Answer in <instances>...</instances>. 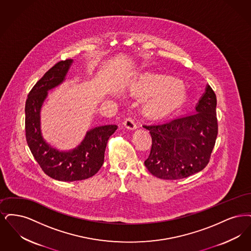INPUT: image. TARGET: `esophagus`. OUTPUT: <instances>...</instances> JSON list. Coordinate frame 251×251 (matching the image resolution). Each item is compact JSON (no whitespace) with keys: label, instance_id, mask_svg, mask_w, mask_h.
<instances>
[{"label":"esophagus","instance_id":"obj_1","mask_svg":"<svg viewBox=\"0 0 251 251\" xmlns=\"http://www.w3.org/2000/svg\"><path fill=\"white\" fill-rule=\"evenodd\" d=\"M124 126L126 128L129 129V130H134L136 129L138 126H137V124L134 119L132 118H126L125 122H124Z\"/></svg>","mask_w":251,"mask_h":251}]
</instances>
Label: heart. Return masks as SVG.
Here are the masks:
<instances>
[{"instance_id": "heart-1", "label": "heart", "mask_w": 251, "mask_h": 251, "mask_svg": "<svg viewBox=\"0 0 251 251\" xmlns=\"http://www.w3.org/2000/svg\"><path fill=\"white\" fill-rule=\"evenodd\" d=\"M161 77H145L142 80L143 90L148 94H155L148 102L147 109L155 114H162L177 106L185 98V92L178 84H169Z\"/></svg>"}]
</instances>
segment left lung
<instances>
[{
	"mask_svg": "<svg viewBox=\"0 0 251 251\" xmlns=\"http://www.w3.org/2000/svg\"><path fill=\"white\" fill-rule=\"evenodd\" d=\"M216 108V94L206 85L194 112L143 126L152 137L151 152L144 165L153 176L177 180L206 167L218 136Z\"/></svg>",
	"mask_w": 251,
	"mask_h": 251,
	"instance_id": "left-lung-1",
	"label": "left lung"
}]
</instances>
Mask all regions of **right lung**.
I'll list each match as a JSON object with an SVG mask.
<instances>
[{"instance_id": "1", "label": "right lung", "mask_w": 251, "mask_h": 251, "mask_svg": "<svg viewBox=\"0 0 251 251\" xmlns=\"http://www.w3.org/2000/svg\"><path fill=\"white\" fill-rule=\"evenodd\" d=\"M72 64V59L61 61L46 72L29 93L25 105L26 140L33 157L46 175L63 182L84 180L96 175L104 163L108 140L118 127L107 125L92 128L70 151H60L45 141L40 122L42 105L48 92L66 79Z\"/></svg>"}]
</instances>
